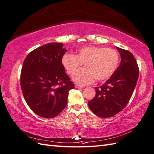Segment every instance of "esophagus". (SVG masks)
Here are the masks:
<instances>
[{"mask_svg":"<svg viewBox=\"0 0 154 154\" xmlns=\"http://www.w3.org/2000/svg\"><path fill=\"white\" fill-rule=\"evenodd\" d=\"M75 88H83V86L79 85H78V84H75Z\"/></svg>","mask_w":154,"mask_h":154,"instance_id":"1","label":"esophagus"}]
</instances>
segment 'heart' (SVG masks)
<instances>
[{
  "instance_id": "heart-1",
  "label": "heart",
  "mask_w": 154,
  "mask_h": 154,
  "mask_svg": "<svg viewBox=\"0 0 154 154\" xmlns=\"http://www.w3.org/2000/svg\"><path fill=\"white\" fill-rule=\"evenodd\" d=\"M119 62V55L113 48L88 46L79 50L77 54H65L62 64L68 74H73L83 65L85 69L73 74L74 81L82 85L108 80L115 72Z\"/></svg>"
}]
</instances>
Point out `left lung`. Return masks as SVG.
<instances>
[{"mask_svg": "<svg viewBox=\"0 0 154 154\" xmlns=\"http://www.w3.org/2000/svg\"><path fill=\"white\" fill-rule=\"evenodd\" d=\"M121 63L104 84L96 87V95L88 106L100 117H113L127 106L133 95L138 78L139 68L133 54L117 47Z\"/></svg>", "mask_w": 154, "mask_h": 154, "instance_id": "left-lung-1", "label": "left lung"}]
</instances>
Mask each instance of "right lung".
Listing matches in <instances>:
<instances>
[{
  "mask_svg": "<svg viewBox=\"0 0 154 154\" xmlns=\"http://www.w3.org/2000/svg\"><path fill=\"white\" fill-rule=\"evenodd\" d=\"M62 43L46 44L25 59L20 75L23 97L38 116L53 118L66 108L74 84L65 72L62 58L67 51Z\"/></svg>",
  "mask_w": 154,
  "mask_h": 154,
  "instance_id": "1",
  "label": "right lung"
}]
</instances>
